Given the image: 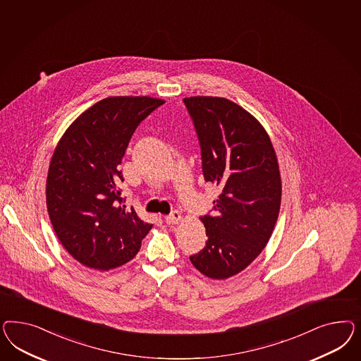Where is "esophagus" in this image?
I'll list each match as a JSON object with an SVG mask.
<instances>
[{
  "mask_svg": "<svg viewBox=\"0 0 361 361\" xmlns=\"http://www.w3.org/2000/svg\"><path fill=\"white\" fill-rule=\"evenodd\" d=\"M181 219H183L181 213L175 210V212H172L169 216H166V217H165V222H166L168 225H176V224L181 222Z\"/></svg>",
  "mask_w": 361,
  "mask_h": 361,
  "instance_id": "esophagus-1",
  "label": "esophagus"
}]
</instances>
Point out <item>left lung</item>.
<instances>
[{"label":"left lung","mask_w":361,"mask_h":361,"mask_svg":"<svg viewBox=\"0 0 361 361\" xmlns=\"http://www.w3.org/2000/svg\"><path fill=\"white\" fill-rule=\"evenodd\" d=\"M184 104L196 128L202 173L219 186L214 214L201 217L207 246L189 259L212 279L240 273L271 237L282 184L273 144L261 123L229 99L192 97Z\"/></svg>","instance_id":"1"}]
</instances>
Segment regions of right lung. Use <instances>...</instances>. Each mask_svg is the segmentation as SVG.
Returning <instances> with one entry per match:
<instances>
[{
    "instance_id": "right-lung-1",
    "label": "right lung",
    "mask_w": 361,
    "mask_h": 361,
    "mask_svg": "<svg viewBox=\"0 0 361 361\" xmlns=\"http://www.w3.org/2000/svg\"><path fill=\"white\" fill-rule=\"evenodd\" d=\"M164 100L111 97L85 111L55 148L46 204L56 237L78 262L107 271L130 262L152 229L126 210L119 165L137 126Z\"/></svg>"
}]
</instances>
